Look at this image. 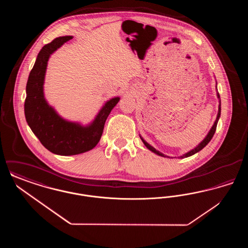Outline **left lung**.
<instances>
[{
	"instance_id": "1",
	"label": "left lung",
	"mask_w": 248,
	"mask_h": 248,
	"mask_svg": "<svg viewBox=\"0 0 248 248\" xmlns=\"http://www.w3.org/2000/svg\"><path fill=\"white\" fill-rule=\"evenodd\" d=\"M217 83L216 82V87L217 86ZM217 98H218V102H219V104H218V111H217V118H216V121H215V123H214V124L212 125V127H211V129L209 130V132L207 133V135L205 136V138L202 140V141L194 148V149H192V150H190L189 151L188 153H186L185 154H182L181 156H179L178 158L179 159H183V158H187V157H189V156H191V155H193V154H197L198 152H200L201 150H202L208 143L209 141L212 140L213 136H214V134H215V132H216V128H217V122H218V120H219V117H220V112H221V103H220V96H219V94L217 92ZM140 140H141L142 142L144 143V145L147 147V149H149L151 152H153L154 154H157V155H159V156H162V157H167V158H169L168 156H166L164 154H162L161 152H159V151H157L155 148H154L152 145H150L148 142L146 141L143 138H142L141 136L140 135Z\"/></svg>"
}]
</instances>
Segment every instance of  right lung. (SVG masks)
Here are the masks:
<instances>
[{
	"instance_id": "right-lung-1",
	"label": "right lung",
	"mask_w": 248,
	"mask_h": 248,
	"mask_svg": "<svg viewBox=\"0 0 248 248\" xmlns=\"http://www.w3.org/2000/svg\"><path fill=\"white\" fill-rule=\"evenodd\" d=\"M72 36L55 39L39 52L26 86L24 111L26 121L39 140L53 154L71 156L94 149L99 141L108 114L120 100L119 96L107 100L94 120L88 124L64 119L45 95V79L51 55L71 40Z\"/></svg>"
}]
</instances>
